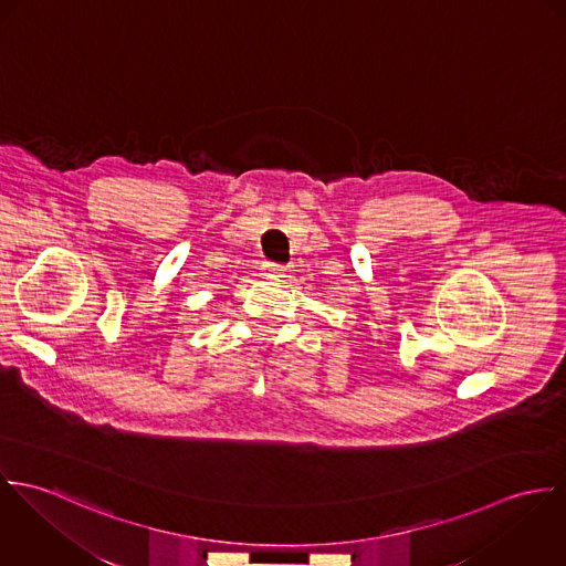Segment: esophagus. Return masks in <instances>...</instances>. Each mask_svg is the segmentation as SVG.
Segmentation results:
<instances>
[{"instance_id":"34e87169","label":"esophagus","mask_w":566,"mask_h":566,"mask_svg":"<svg viewBox=\"0 0 566 566\" xmlns=\"http://www.w3.org/2000/svg\"><path fill=\"white\" fill-rule=\"evenodd\" d=\"M264 271H269V273H282L284 266H282V264H275V262H266V264H264Z\"/></svg>"}]
</instances>
